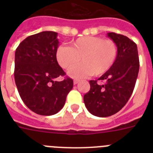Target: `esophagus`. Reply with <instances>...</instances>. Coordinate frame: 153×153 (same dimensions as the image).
<instances>
[{
    "label": "esophagus",
    "mask_w": 153,
    "mask_h": 153,
    "mask_svg": "<svg viewBox=\"0 0 153 153\" xmlns=\"http://www.w3.org/2000/svg\"><path fill=\"white\" fill-rule=\"evenodd\" d=\"M78 83H79V80H77V79H74V85L77 84Z\"/></svg>",
    "instance_id": "34e87169"
}]
</instances>
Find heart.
<instances>
[{"label": "heart", "instance_id": "1", "mask_svg": "<svg viewBox=\"0 0 153 153\" xmlns=\"http://www.w3.org/2000/svg\"><path fill=\"white\" fill-rule=\"evenodd\" d=\"M118 55L117 46L113 40L100 36H86L70 43V47L60 46L56 51V60L62 68L70 70L81 64L68 73L73 78L86 76H100L111 68Z\"/></svg>", "mask_w": 153, "mask_h": 153}]
</instances>
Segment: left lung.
<instances>
[{
  "mask_svg": "<svg viewBox=\"0 0 153 153\" xmlns=\"http://www.w3.org/2000/svg\"><path fill=\"white\" fill-rule=\"evenodd\" d=\"M118 49L117 60L113 67L98 80H90V90L83 96L86 109L99 117H110L125 106L134 90L140 70L137 46L127 36L108 33Z\"/></svg>",
  "mask_w": 153,
  "mask_h": 153,
  "instance_id": "8db88e82",
  "label": "left lung"
}]
</instances>
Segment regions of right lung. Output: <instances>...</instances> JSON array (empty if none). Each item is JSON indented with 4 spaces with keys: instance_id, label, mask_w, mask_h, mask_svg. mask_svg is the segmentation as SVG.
Segmentation results:
<instances>
[{
    "instance_id": "right-lung-1",
    "label": "right lung",
    "mask_w": 153,
    "mask_h": 153,
    "mask_svg": "<svg viewBox=\"0 0 153 153\" xmlns=\"http://www.w3.org/2000/svg\"><path fill=\"white\" fill-rule=\"evenodd\" d=\"M58 44L57 33L43 31L24 39L15 51L14 79L20 97L30 110L42 116L60 111L74 86L69 77L56 80L65 75L56 60Z\"/></svg>"
}]
</instances>
